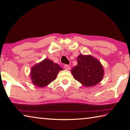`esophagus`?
<instances>
[{
    "mask_svg": "<svg viewBox=\"0 0 130 130\" xmlns=\"http://www.w3.org/2000/svg\"><path fill=\"white\" fill-rule=\"evenodd\" d=\"M64 68L66 70H70V67L67 64H66V65H64Z\"/></svg>",
    "mask_w": 130,
    "mask_h": 130,
    "instance_id": "esophagus-1",
    "label": "esophagus"
}]
</instances>
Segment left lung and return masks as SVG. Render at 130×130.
Returning a JSON list of instances; mask_svg holds the SVG:
<instances>
[{
	"label": "left lung",
	"instance_id": "obj_1",
	"mask_svg": "<svg viewBox=\"0 0 130 130\" xmlns=\"http://www.w3.org/2000/svg\"><path fill=\"white\" fill-rule=\"evenodd\" d=\"M74 78L83 85L91 87L102 80L103 69L100 62L91 56L80 55L77 58V65L71 70Z\"/></svg>",
	"mask_w": 130,
	"mask_h": 130
}]
</instances>
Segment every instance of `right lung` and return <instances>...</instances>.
I'll use <instances>...</instances> for the list:
<instances>
[{"label":"right lung","mask_w":130,"mask_h":130,"mask_svg":"<svg viewBox=\"0 0 130 130\" xmlns=\"http://www.w3.org/2000/svg\"><path fill=\"white\" fill-rule=\"evenodd\" d=\"M62 70L57 63L46 58L32 68L30 77L33 84L42 88L53 81L59 71Z\"/></svg>","instance_id":"right-lung-1"}]
</instances>
